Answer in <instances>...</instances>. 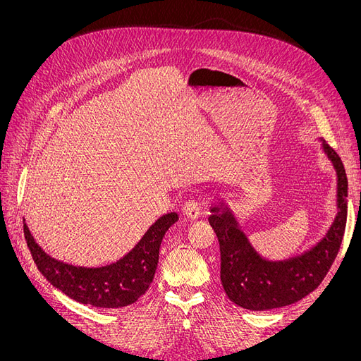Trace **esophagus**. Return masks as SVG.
<instances>
[{"label": "esophagus", "instance_id": "34e87169", "mask_svg": "<svg viewBox=\"0 0 361 361\" xmlns=\"http://www.w3.org/2000/svg\"><path fill=\"white\" fill-rule=\"evenodd\" d=\"M203 212V203L197 199H191L183 204V214L187 215L191 220H197V218Z\"/></svg>", "mask_w": 361, "mask_h": 361}]
</instances>
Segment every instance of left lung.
<instances>
[{"instance_id": "8db88e82", "label": "left lung", "mask_w": 361, "mask_h": 361, "mask_svg": "<svg viewBox=\"0 0 361 361\" xmlns=\"http://www.w3.org/2000/svg\"><path fill=\"white\" fill-rule=\"evenodd\" d=\"M337 171L338 212L329 233L307 253L283 262L262 259L239 231L231 211L212 207L209 223L221 253L220 277L231 301L248 310H269L300 301L318 288L341 250L348 215V179L337 152L324 143Z\"/></svg>"}]
</instances>
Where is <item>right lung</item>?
Here are the masks:
<instances>
[{
	"label": "right lung",
	"mask_w": 361,
	"mask_h": 361,
	"mask_svg": "<svg viewBox=\"0 0 361 361\" xmlns=\"http://www.w3.org/2000/svg\"><path fill=\"white\" fill-rule=\"evenodd\" d=\"M178 218L176 212L162 215L125 257L102 268L73 267L48 256L37 245L25 223L24 235L32 260L52 286L78 302L117 309L135 302L146 293L158 267L162 238Z\"/></svg>",
	"instance_id": "1"
}]
</instances>
